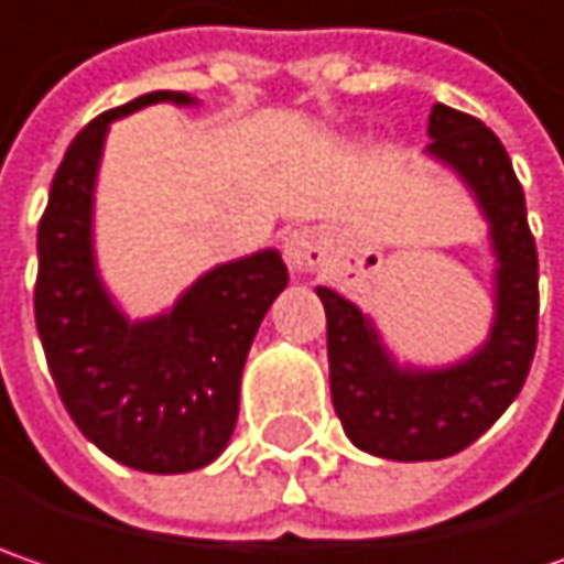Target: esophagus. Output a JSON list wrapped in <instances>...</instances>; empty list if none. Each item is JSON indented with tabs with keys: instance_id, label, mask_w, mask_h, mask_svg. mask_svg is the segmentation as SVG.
Returning <instances> with one entry per match:
<instances>
[{
	"instance_id": "esophagus-1",
	"label": "esophagus",
	"mask_w": 564,
	"mask_h": 564,
	"mask_svg": "<svg viewBox=\"0 0 564 564\" xmlns=\"http://www.w3.org/2000/svg\"><path fill=\"white\" fill-rule=\"evenodd\" d=\"M283 258L293 271H313L328 258V242L315 229H293L283 239Z\"/></svg>"
}]
</instances>
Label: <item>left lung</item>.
Segmentation results:
<instances>
[{
	"label": "left lung",
	"mask_w": 564,
	"mask_h": 564,
	"mask_svg": "<svg viewBox=\"0 0 564 564\" xmlns=\"http://www.w3.org/2000/svg\"><path fill=\"white\" fill-rule=\"evenodd\" d=\"M427 155L469 187L495 254V318L473 354L444 367L399 364L373 318L328 286H315L328 322L332 405L354 447L382 459H444L505 414L536 350L540 261L511 155L476 117L434 105Z\"/></svg>",
	"instance_id": "8db88e82"
}]
</instances>
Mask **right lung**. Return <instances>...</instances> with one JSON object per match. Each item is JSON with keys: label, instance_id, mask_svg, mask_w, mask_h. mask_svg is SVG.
I'll return each instance as SVG.
<instances>
[{"label": "right lung", "instance_id": "1", "mask_svg": "<svg viewBox=\"0 0 564 564\" xmlns=\"http://www.w3.org/2000/svg\"><path fill=\"white\" fill-rule=\"evenodd\" d=\"M187 91H150L95 117L69 143L37 226V335L69 417L111 459L155 476L210 466L239 417L254 332L290 281L281 251L216 264L172 310L130 318L98 274L95 184L108 127Z\"/></svg>", "mask_w": 564, "mask_h": 564}]
</instances>
